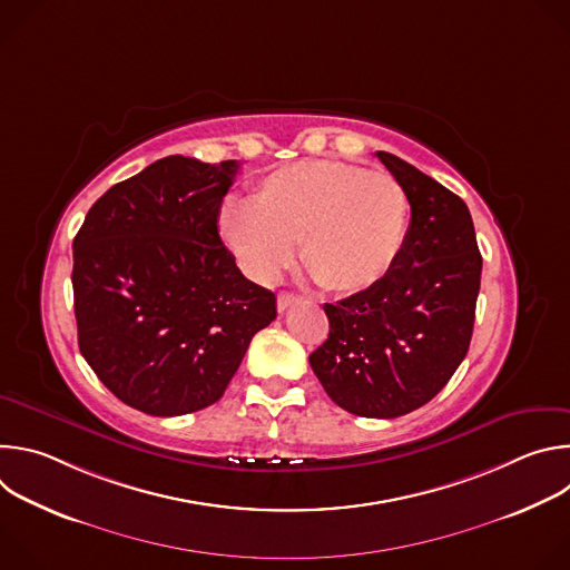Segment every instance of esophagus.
<instances>
[{
    "instance_id": "obj_1",
    "label": "esophagus",
    "mask_w": 570,
    "mask_h": 570,
    "mask_svg": "<svg viewBox=\"0 0 570 570\" xmlns=\"http://www.w3.org/2000/svg\"><path fill=\"white\" fill-rule=\"evenodd\" d=\"M295 302H299V297L295 295V293H279L277 295V308L279 311H286L291 304H295Z\"/></svg>"
}]
</instances>
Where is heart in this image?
Listing matches in <instances>:
<instances>
[{"label": "heart", "instance_id": "1", "mask_svg": "<svg viewBox=\"0 0 570 570\" xmlns=\"http://www.w3.org/2000/svg\"><path fill=\"white\" fill-rule=\"evenodd\" d=\"M409 212V194L394 176L341 159H306L268 174L250 205H227L220 232L259 282H273L299 243V259L317 286L358 293L396 264Z\"/></svg>", "mask_w": 570, "mask_h": 570}]
</instances>
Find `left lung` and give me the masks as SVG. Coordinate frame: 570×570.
Masks as SVG:
<instances>
[{"mask_svg":"<svg viewBox=\"0 0 570 570\" xmlns=\"http://www.w3.org/2000/svg\"><path fill=\"white\" fill-rule=\"evenodd\" d=\"M376 157L409 194L403 250L381 282L324 304L330 338L308 363L341 409L392 420L429 403L464 361L482 257L460 196L392 153Z\"/></svg>","mask_w":570,"mask_h":570,"instance_id":"8db88e82","label":"left lung"}]
</instances>
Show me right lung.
Listing matches in <instances>:
<instances>
[{
  "label": "right lung",
  "instance_id": "obj_1",
  "mask_svg": "<svg viewBox=\"0 0 570 570\" xmlns=\"http://www.w3.org/2000/svg\"><path fill=\"white\" fill-rule=\"evenodd\" d=\"M238 161L169 155L110 187L73 238L78 347L130 409L176 417L216 403L277 317L218 234Z\"/></svg>",
  "mask_w": 570,
  "mask_h": 570
}]
</instances>
